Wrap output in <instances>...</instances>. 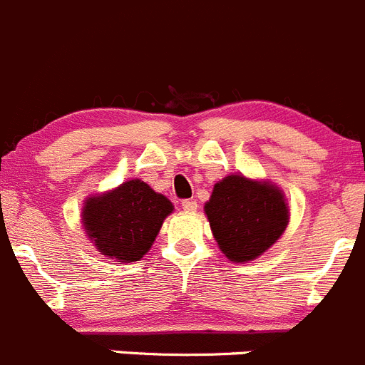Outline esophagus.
<instances>
[{
  "mask_svg": "<svg viewBox=\"0 0 365 365\" xmlns=\"http://www.w3.org/2000/svg\"><path fill=\"white\" fill-rule=\"evenodd\" d=\"M182 207L187 212H194V210L198 209V202H194V200H183Z\"/></svg>",
  "mask_w": 365,
  "mask_h": 365,
  "instance_id": "34e87169",
  "label": "esophagus"
}]
</instances>
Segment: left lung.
Here are the masks:
<instances>
[{
	"label": "left lung",
	"mask_w": 365,
	"mask_h": 365,
	"mask_svg": "<svg viewBox=\"0 0 365 365\" xmlns=\"http://www.w3.org/2000/svg\"><path fill=\"white\" fill-rule=\"evenodd\" d=\"M214 237L230 261L245 263L270 248L288 225V207L277 187L230 175L214 185L205 203Z\"/></svg>",
	"instance_id": "1"
}]
</instances>
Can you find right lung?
Here are the masks:
<instances>
[{"mask_svg": "<svg viewBox=\"0 0 365 365\" xmlns=\"http://www.w3.org/2000/svg\"><path fill=\"white\" fill-rule=\"evenodd\" d=\"M173 212V203L155 192L142 180H129L111 192L86 202L83 223L98 252L135 263L151 248L163 220Z\"/></svg>", "mask_w": 365, "mask_h": 365, "instance_id": "right-lung-1", "label": "right lung"}]
</instances>
